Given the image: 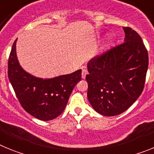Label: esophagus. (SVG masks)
Wrapping results in <instances>:
<instances>
[{
    "instance_id": "esophagus-1",
    "label": "esophagus",
    "mask_w": 154,
    "mask_h": 154,
    "mask_svg": "<svg viewBox=\"0 0 154 154\" xmlns=\"http://www.w3.org/2000/svg\"><path fill=\"white\" fill-rule=\"evenodd\" d=\"M87 74H88V71L85 69H82V78L83 79H85V76H86Z\"/></svg>"
}]
</instances>
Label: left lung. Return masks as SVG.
<instances>
[{
	"label": "left lung",
	"mask_w": 154,
	"mask_h": 154,
	"mask_svg": "<svg viewBox=\"0 0 154 154\" xmlns=\"http://www.w3.org/2000/svg\"><path fill=\"white\" fill-rule=\"evenodd\" d=\"M124 42L94 57L87 64V96L103 116L125 112L143 92L148 69V53L140 36L123 27Z\"/></svg>",
	"instance_id": "obj_1"
}]
</instances>
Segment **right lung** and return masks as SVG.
<instances>
[{"instance_id":"add662e5","label":"right lung","mask_w":154,"mask_h":154,"mask_svg":"<svg viewBox=\"0 0 154 154\" xmlns=\"http://www.w3.org/2000/svg\"><path fill=\"white\" fill-rule=\"evenodd\" d=\"M17 39L8 59V79L19 102L27 112L43 121L61 115L69 96L82 78V70L54 78L42 79L32 75L21 67L16 52Z\"/></svg>"}]
</instances>
